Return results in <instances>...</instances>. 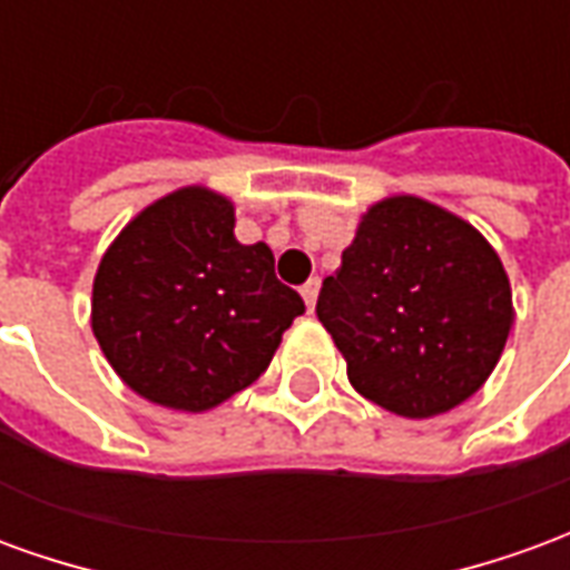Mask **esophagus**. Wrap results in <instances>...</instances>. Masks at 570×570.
Masks as SVG:
<instances>
[{"instance_id": "1", "label": "esophagus", "mask_w": 570, "mask_h": 570, "mask_svg": "<svg viewBox=\"0 0 570 570\" xmlns=\"http://www.w3.org/2000/svg\"><path fill=\"white\" fill-rule=\"evenodd\" d=\"M317 293H321V281H317V277H311L308 284L302 286V298H305L308 311H314V305H317Z\"/></svg>"}]
</instances>
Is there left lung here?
<instances>
[{
    "instance_id": "obj_1",
    "label": "left lung",
    "mask_w": 570,
    "mask_h": 570,
    "mask_svg": "<svg viewBox=\"0 0 570 570\" xmlns=\"http://www.w3.org/2000/svg\"><path fill=\"white\" fill-rule=\"evenodd\" d=\"M317 317L354 391L403 419H433L485 384L513 326L501 256L473 225L415 195L360 216Z\"/></svg>"
}]
</instances>
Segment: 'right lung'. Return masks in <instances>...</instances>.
Listing matches in <instances>:
<instances>
[{"instance_id":"add662e5","label":"right lung","mask_w":570,"mask_h":570,"mask_svg":"<svg viewBox=\"0 0 570 570\" xmlns=\"http://www.w3.org/2000/svg\"><path fill=\"white\" fill-rule=\"evenodd\" d=\"M302 311L272 247L240 244L235 204L207 186L151 200L94 274L91 330L109 366L176 412H207L249 387Z\"/></svg>"}]
</instances>
